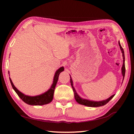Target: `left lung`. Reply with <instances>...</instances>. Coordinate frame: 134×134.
<instances>
[{
    "mask_svg": "<svg viewBox=\"0 0 134 134\" xmlns=\"http://www.w3.org/2000/svg\"><path fill=\"white\" fill-rule=\"evenodd\" d=\"M63 71H64V67H62L60 68H59V69L55 72V75H54L53 79V83L51 85V86L49 89L46 91L45 92L40 94L34 96L26 95L22 92H21V91H19L15 86H14V85L13 84L12 81H11V79L10 78V77H9V79L11 86L13 87V89L19 97V98L24 102L30 105H43L49 104L52 101L53 90L55 89L57 82H58L60 73L62 72ZM8 74H10L9 71H8ZM71 86L72 87L74 93V97L76 102L79 104L82 105V100H83V99L80 97L79 96L78 94V93H76L75 88L73 86L72 83H71Z\"/></svg>",
    "mask_w": 134,
    "mask_h": 134,
    "instance_id": "1",
    "label": "left lung"
}]
</instances>
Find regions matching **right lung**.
Segmentation results:
<instances>
[{
	"label": "right lung",
	"mask_w": 134,
	"mask_h": 134,
	"mask_svg": "<svg viewBox=\"0 0 134 134\" xmlns=\"http://www.w3.org/2000/svg\"><path fill=\"white\" fill-rule=\"evenodd\" d=\"M119 47H120L121 53H122V54H123V65H122V67H121V74H122V75H123V79H124V75H125V72H126V69H125V64H124V62H125L124 52L123 49L122 48L120 42L119 41ZM70 81H71V79ZM114 96L115 95H112V96H110L109 98L107 99L106 100H103V101H93L89 100V99H83V100H82V105H85V106H87V107H98L103 106V105L107 104L108 102H109L110 99L113 97H114Z\"/></svg>",
	"instance_id": "add662e5"
}]
</instances>
